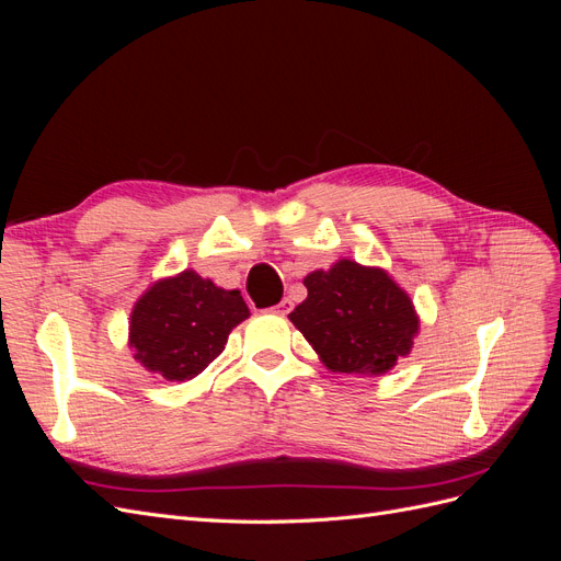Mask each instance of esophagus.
<instances>
[{
  "mask_svg": "<svg viewBox=\"0 0 561 561\" xmlns=\"http://www.w3.org/2000/svg\"><path fill=\"white\" fill-rule=\"evenodd\" d=\"M293 307H295V304H293V299H280L278 304H276V307L274 309H271V311H274V313H278V316H287V313H290L293 311Z\"/></svg>",
  "mask_w": 561,
  "mask_h": 561,
  "instance_id": "esophagus-1",
  "label": "esophagus"
}]
</instances>
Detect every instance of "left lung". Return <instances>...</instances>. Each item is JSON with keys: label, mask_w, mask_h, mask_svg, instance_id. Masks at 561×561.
<instances>
[{"label": "left lung", "mask_w": 561, "mask_h": 561, "mask_svg": "<svg viewBox=\"0 0 561 561\" xmlns=\"http://www.w3.org/2000/svg\"><path fill=\"white\" fill-rule=\"evenodd\" d=\"M304 285L309 297L290 320L332 371L383 375L410 353L419 320L386 271L342 260Z\"/></svg>", "instance_id": "left-lung-1"}]
</instances>
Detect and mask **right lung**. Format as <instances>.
Masks as SVG:
<instances>
[{"label": "right lung", "mask_w": 561, "mask_h": 561, "mask_svg": "<svg viewBox=\"0 0 561 561\" xmlns=\"http://www.w3.org/2000/svg\"><path fill=\"white\" fill-rule=\"evenodd\" d=\"M250 316L239 290H222L194 271L159 280L135 304L130 346L168 381L201 375L225 351L231 328Z\"/></svg>", "instance_id": "right-lung-1"}]
</instances>
